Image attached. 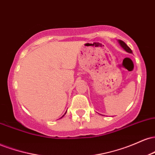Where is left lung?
I'll return each mask as SVG.
<instances>
[{
  "instance_id": "8db88e82",
  "label": "left lung",
  "mask_w": 155,
  "mask_h": 155,
  "mask_svg": "<svg viewBox=\"0 0 155 155\" xmlns=\"http://www.w3.org/2000/svg\"><path fill=\"white\" fill-rule=\"evenodd\" d=\"M118 42H119V44H120L121 47L123 48V49H124V50H125L126 51H127V52L133 53V51H132V50H131V49H130V47H128V46L127 45V44L124 43L123 41H122V40H118Z\"/></svg>"
}]
</instances>
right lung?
Wrapping results in <instances>:
<instances>
[{
	"label": "right lung",
	"instance_id": "right-lung-1",
	"mask_svg": "<svg viewBox=\"0 0 155 155\" xmlns=\"http://www.w3.org/2000/svg\"><path fill=\"white\" fill-rule=\"evenodd\" d=\"M65 114H66V112H65ZM65 114H64V115H63V117H61V118H63V117H64V116H65Z\"/></svg>",
	"mask_w": 155,
	"mask_h": 155
}]
</instances>
